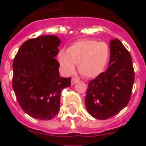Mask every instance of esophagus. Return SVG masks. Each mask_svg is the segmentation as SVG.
<instances>
[{
    "label": "esophagus",
    "instance_id": "obj_1",
    "mask_svg": "<svg viewBox=\"0 0 146 146\" xmlns=\"http://www.w3.org/2000/svg\"><path fill=\"white\" fill-rule=\"evenodd\" d=\"M77 80L76 79V78H72V80H71V84H72V86H74V84H75L76 82H77Z\"/></svg>",
    "mask_w": 146,
    "mask_h": 146
}]
</instances>
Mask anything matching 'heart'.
<instances>
[{
	"label": "heart",
	"instance_id": "heart-1",
	"mask_svg": "<svg viewBox=\"0 0 146 146\" xmlns=\"http://www.w3.org/2000/svg\"><path fill=\"white\" fill-rule=\"evenodd\" d=\"M110 49L105 42L91 39L80 40L70 45L66 52L60 50L58 60L63 72L71 74L77 64L84 77L94 78L101 74L108 63Z\"/></svg>",
	"mask_w": 146,
	"mask_h": 146
}]
</instances>
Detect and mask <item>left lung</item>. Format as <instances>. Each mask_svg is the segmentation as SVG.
Wrapping results in <instances>:
<instances>
[{
  "label": "left lung",
  "mask_w": 146,
  "mask_h": 146,
  "mask_svg": "<svg viewBox=\"0 0 146 146\" xmlns=\"http://www.w3.org/2000/svg\"><path fill=\"white\" fill-rule=\"evenodd\" d=\"M108 68L89 82L86 109L96 119L114 116L128 104L135 80L131 57L118 38L110 41Z\"/></svg>",
  "instance_id": "8db88e82"
}]
</instances>
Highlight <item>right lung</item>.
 I'll return each mask as SVG.
<instances>
[{
  "mask_svg": "<svg viewBox=\"0 0 146 146\" xmlns=\"http://www.w3.org/2000/svg\"><path fill=\"white\" fill-rule=\"evenodd\" d=\"M61 43L54 35L25 42L13 61L12 87L23 111L32 118L50 120L60 110V93L71 86V78L59 73L55 57Z\"/></svg>",
  "mask_w": 146,
  "mask_h": 146,
  "instance_id": "1",
  "label": "right lung"
}]
</instances>
